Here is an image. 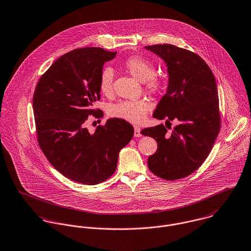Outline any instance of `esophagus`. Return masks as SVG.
I'll return each instance as SVG.
<instances>
[{"label":"esophagus","mask_w":251,"mask_h":251,"mask_svg":"<svg viewBox=\"0 0 251 251\" xmlns=\"http://www.w3.org/2000/svg\"><path fill=\"white\" fill-rule=\"evenodd\" d=\"M140 127L137 126H134V136L135 137H140L141 136V132H140Z\"/></svg>","instance_id":"34e87169"}]
</instances>
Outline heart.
Here are the masks:
<instances>
[{
	"label": "heart",
	"mask_w": 251,
	"mask_h": 251,
	"mask_svg": "<svg viewBox=\"0 0 251 251\" xmlns=\"http://www.w3.org/2000/svg\"><path fill=\"white\" fill-rule=\"evenodd\" d=\"M125 67L136 79L143 82L148 91L156 92L160 89L162 80L154 74V66L151 62L140 57H131L126 61ZM113 80L114 70L111 67H104L99 79V88L101 94L108 96L112 93ZM151 108V104L145 99L121 100L109 105L108 115L130 123H140Z\"/></svg>",
	"instance_id": "obj_1"
}]
</instances>
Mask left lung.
Returning <instances> with one entry per match:
<instances>
[{"label":"left lung","mask_w":251,"mask_h":251,"mask_svg":"<svg viewBox=\"0 0 251 251\" xmlns=\"http://www.w3.org/2000/svg\"><path fill=\"white\" fill-rule=\"evenodd\" d=\"M167 66L169 82L153 118L176 120L172 132L163 125L141 130L155 139L156 151L148 158L149 169L167 180L182 179L196 171L208 157L220 129L218 93L214 73L197 54L172 44L145 47Z\"/></svg>","instance_id":"1"}]
</instances>
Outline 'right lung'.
<instances>
[{"instance_id":"right-lung-1","label":"right lung","mask_w":251,"mask_h":251,"mask_svg":"<svg viewBox=\"0 0 251 251\" xmlns=\"http://www.w3.org/2000/svg\"><path fill=\"white\" fill-rule=\"evenodd\" d=\"M117 52L100 47L74 49L63 55L36 84L33 97L37 142L49 162L74 181L94 185L110 178L120 151L133 136V126L113 118L95 133L85 127L100 100L99 79L104 63Z\"/></svg>"}]
</instances>
